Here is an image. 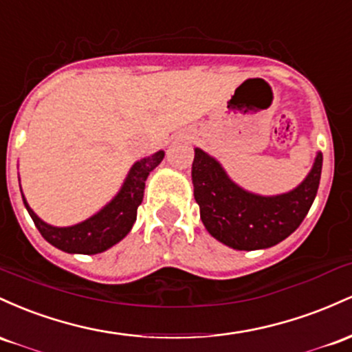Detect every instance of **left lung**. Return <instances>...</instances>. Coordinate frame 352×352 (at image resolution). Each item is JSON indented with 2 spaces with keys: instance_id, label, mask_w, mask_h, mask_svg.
Listing matches in <instances>:
<instances>
[{
  "instance_id": "8db88e82",
  "label": "left lung",
  "mask_w": 352,
  "mask_h": 352,
  "mask_svg": "<svg viewBox=\"0 0 352 352\" xmlns=\"http://www.w3.org/2000/svg\"><path fill=\"white\" fill-rule=\"evenodd\" d=\"M322 155H316L306 179L293 191L261 196L246 191L224 171L218 160L195 149L192 186L201 221L208 232L232 250H266L293 234L306 218L319 188Z\"/></svg>"
}]
</instances>
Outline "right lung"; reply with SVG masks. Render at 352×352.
<instances>
[{"instance_id": "add662e5", "label": "right lung", "mask_w": 352, "mask_h": 352, "mask_svg": "<svg viewBox=\"0 0 352 352\" xmlns=\"http://www.w3.org/2000/svg\"><path fill=\"white\" fill-rule=\"evenodd\" d=\"M163 157L164 151H157L155 155L136 161L129 169L120 192L101 211L74 226H51L38 218L36 212L26 203L25 196L23 203L43 238L54 248L71 254H98L120 243L131 231L136 221L138 206L144 196L146 177L163 161Z\"/></svg>"}]
</instances>
